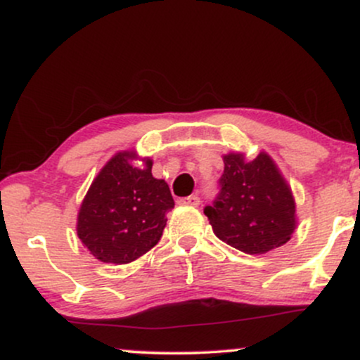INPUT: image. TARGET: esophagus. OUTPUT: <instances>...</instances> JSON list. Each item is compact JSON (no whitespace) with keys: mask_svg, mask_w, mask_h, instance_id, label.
Here are the masks:
<instances>
[{"mask_svg":"<svg viewBox=\"0 0 360 360\" xmlns=\"http://www.w3.org/2000/svg\"><path fill=\"white\" fill-rule=\"evenodd\" d=\"M179 205H188V206H198V205H200V196H196V194H191V196H186V198H181V200H179Z\"/></svg>","mask_w":360,"mask_h":360,"instance_id":"34e87169","label":"esophagus"}]
</instances>
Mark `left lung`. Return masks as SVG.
Instances as JSON below:
<instances>
[{"instance_id":"1","label":"left lung","mask_w":360,"mask_h":360,"mask_svg":"<svg viewBox=\"0 0 360 360\" xmlns=\"http://www.w3.org/2000/svg\"><path fill=\"white\" fill-rule=\"evenodd\" d=\"M223 164L220 191L205 208L214 235L250 255L284 245L296 229V205L274 160L266 152L252 160L232 152Z\"/></svg>"}]
</instances>
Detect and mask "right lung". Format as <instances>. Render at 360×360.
<instances>
[{"label": "right lung", "mask_w": 360, "mask_h": 360, "mask_svg": "<svg viewBox=\"0 0 360 360\" xmlns=\"http://www.w3.org/2000/svg\"><path fill=\"white\" fill-rule=\"evenodd\" d=\"M135 152H118L86 193L77 214V237L101 262L128 264L160 240L171 189L152 176V160L135 167Z\"/></svg>", "instance_id": "right-lung-1"}]
</instances>
